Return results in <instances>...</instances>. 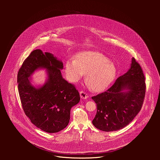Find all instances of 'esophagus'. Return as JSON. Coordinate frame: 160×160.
Masks as SVG:
<instances>
[{
    "label": "esophagus",
    "instance_id": "esophagus-1",
    "mask_svg": "<svg viewBox=\"0 0 160 160\" xmlns=\"http://www.w3.org/2000/svg\"><path fill=\"white\" fill-rule=\"evenodd\" d=\"M80 96H81V97L82 98H83V99L87 98H88V97H89V96H88V94L86 92L83 91H80Z\"/></svg>",
    "mask_w": 160,
    "mask_h": 160
}]
</instances>
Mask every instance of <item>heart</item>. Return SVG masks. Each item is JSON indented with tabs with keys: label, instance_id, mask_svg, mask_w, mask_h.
<instances>
[{
	"label": "heart",
	"instance_id": "1",
	"mask_svg": "<svg viewBox=\"0 0 160 160\" xmlns=\"http://www.w3.org/2000/svg\"><path fill=\"white\" fill-rule=\"evenodd\" d=\"M65 72L70 82H76L86 74V80L94 91H102L112 82L116 68L109 58L96 52H85L78 54L75 60L68 59Z\"/></svg>",
	"mask_w": 160,
	"mask_h": 160
}]
</instances>
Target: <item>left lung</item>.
<instances>
[{
  "mask_svg": "<svg viewBox=\"0 0 160 160\" xmlns=\"http://www.w3.org/2000/svg\"><path fill=\"white\" fill-rule=\"evenodd\" d=\"M145 78L134 58L131 68L119 76L107 91L92 97L97 104V113L92 121L99 130L110 132L129 124L140 111L146 91ZM124 90L128 91L124 92Z\"/></svg>",
  "mask_w": 160,
  "mask_h": 160,
  "instance_id": "obj_1",
  "label": "left lung"
}]
</instances>
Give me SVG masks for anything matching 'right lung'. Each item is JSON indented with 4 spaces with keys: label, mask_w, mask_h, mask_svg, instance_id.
I'll list each match as a JSON object with an SVG mask.
<instances>
[{
    "label": "right lung",
    "mask_w": 160,
    "mask_h": 160,
    "mask_svg": "<svg viewBox=\"0 0 160 160\" xmlns=\"http://www.w3.org/2000/svg\"><path fill=\"white\" fill-rule=\"evenodd\" d=\"M63 63L48 52L33 50L24 60L17 74L18 89L23 111L31 122L48 133L58 132L68 124L71 108L79 103L80 96L74 85L62 76ZM48 71V80L36 89L28 78L36 69Z\"/></svg>",
    "instance_id": "1"
}]
</instances>
